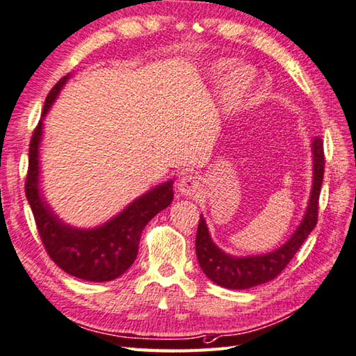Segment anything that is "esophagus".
I'll return each mask as SVG.
<instances>
[{"instance_id":"esophagus-1","label":"esophagus","mask_w":356,"mask_h":356,"mask_svg":"<svg viewBox=\"0 0 356 356\" xmlns=\"http://www.w3.org/2000/svg\"><path fill=\"white\" fill-rule=\"evenodd\" d=\"M177 187H178V192L181 193V195L195 197V195H198V192L201 189V183H200V178L197 175L186 173V175H183L178 179Z\"/></svg>"}]
</instances>
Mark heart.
<instances>
[{
	"mask_svg": "<svg viewBox=\"0 0 356 356\" xmlns=\"http://www.w3.org/2000/svg\"><path fill=\"white\" fill-rule=\"evenodd\" d=\"M234 66L229 60H221V62L212 66V76L218 77L221 74L229 71ZM254 83V74L251 70L243 68L232 74L225 85L223 90V102L226 108L238 110L245 105L248 96H250Z\"/></svg>",
	"mask_w": 356,
	"mask_h": 356,
	"instance_id": "b5f03b06",
	"label": "heart"
}]
</instances>
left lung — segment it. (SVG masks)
Returning <instances> with one entry per match:
<instances>
[{
    "label": "left lung",
    "mask_w": 356,
    "mask_h": 356,
    "mask_svg": "<svg viewBox=\"0 0 356 356\" xmlns=\"http://www.w3.org/2000/svg\"><path fill=\"white\" fill-rule=\"evenodd\" d=\"M312 145L313 187L305 217L291 238L284 246H280L279 250L270 254H264V256L232 257L229 254H225L213 243L203 216L200 217L195 240L197 259L201 270L212 282L225 288H232V290H246V288L270 282L274 277H277L285 270V266L290 264L294 254L299 251V248L302 246L305 238L310 236V232L318 223L319 193L324 178L325 158L323 140L314 138Z\"/></svg>",
    "instance_id": "1"
}]
</instances>
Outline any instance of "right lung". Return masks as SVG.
<instances>
[{
	"label": "right lung",
	"mask_w": 356,
	"mask_h": 356,
	"mask_svg": "<svg viewBox=\"0 0 356 356\" xmlns=\"http://www.w3.org/2000/svg\"><path fill=\"white\" fill-rule=\"evenodd\" d=\"M68 76L60 79L44 100L43 116L62 90ZM43 122L40 120L29 144V167L26 175V198L48 256L74 277L106 282L124 274L133 265L145 225L165 209L173 200V181L156 186L129 204L127 209L95 229H76L63 225L38 192V145Z\"/></svg>",
	"instance_id": "1"
}]
</instances>
